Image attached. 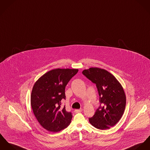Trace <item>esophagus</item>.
<instances>
[{
  "label": "esophagus",
  "instance_id": "34e87169",
  "mask_svg": "<svg viewBox=\"0 0 150 150\" xmlns=\"http://www.w3.org/2000/svg\"><path fill=\"white\" fill-rule=\"evenodd\" d=\"M82 110H83V109H76V110H75V113H81V112H82Z\"/></svg>",
  "mask_w": 150,
  "mask_h": 150
}]
</instances>
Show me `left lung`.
<instances>
[{"mask_svg": "<svg viewBox=\"0 0 150 150\" xmlns=\"http://www.w3.org/2000/svg\"><path fill=\"white\" fill-rule=\"evenodd\" d=\"M88 79L96 84L100 96V106L89 122L95 128L105 130L116 125L122 116L126 97L121 84L105 69L90 68L82 72Z\"/></svg>", "mask_w": 150, "mask_h": 150, "instance_id": "left-lung-1", "label": "left lung"}]
</instances>
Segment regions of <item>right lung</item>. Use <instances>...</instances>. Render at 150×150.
<instances>
[{
  "instance_id": "add662e5",
  "label": "right lung",
  "mask_w": 150,
  "mask_h": 150,
  "mask_svg": "<svg viewBox=\"0 0 150 150\" xmlns=\"http://www.w3.org/2000/svg\"><path fill=\"white\" fill-rule=\"evenodd\" d=\"M78 72V69H54L43 75L34 85L31 106L40 125L47 131L59 132L69 125L72 113L62 107L66 100L67 83Z\"/></svg>"
}]
</instances>
